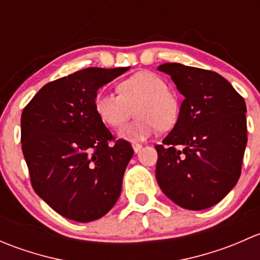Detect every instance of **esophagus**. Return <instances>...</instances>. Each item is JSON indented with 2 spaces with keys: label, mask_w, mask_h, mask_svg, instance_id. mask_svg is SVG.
Wrapping results in <instances>:
<instances>
[{
  "label": "esophagus",
  "mask_w": 260,
  "mask_h": 260,
  "mask_svg": "<svg viewBox=\"0 0 260 260\" xmlns=\"http://www.w3.org/2000/svg\"><path fill=\"white\" fill-rule=\"evenodd\" d=\"M132 147H133V151H135L136 153H138V152L142 149V145H140V143H133Z\"/></svg>",
  "instance_id": "34e87169"
}]
</instances>
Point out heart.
<instances>
[{
  "label": "heart",
  "instance_id": "obj_1",
  "mask_svg": "<svg viewBox=\"0 0 260 260\" xmlns=\"http://www.w3.org/2000/svg\"><path fill=\"white\" fill-rule=\"evenodd\" d=\"M119 94L98 91L94 109L107 125L118 128L124 124L133 109L135 120L119 131V137L131 142L145 141L157 128L167 129L175 125L180 108L177 99L167 89L162 78L151 72H138L118 84Z\"/></svg>",
  "mask_w": 260,
  "mask_h": 260
}]
</instances>
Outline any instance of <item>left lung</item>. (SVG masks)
I'll list each match as a JSON object with an SVG mask.
<instances>
[{"mask_svg":"<svg viewBox=\"0 0 260 260\" xmlns=\"http://www.w3.org/2000/svg\"><path fill=\"white\" fill-rule=\"evenodd\" d=\"M158 70L171 77L185 99L174 129L154 146L157 182L181 208H211L240 177L248 141L245 102L215 72L177 62Z\"/></svg>","mask_w":260,"mask_h":260,"instance_id":"obj_1","label":"left lung"}]
</instances>
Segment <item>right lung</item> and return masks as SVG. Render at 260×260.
Instances as JSON below:
<instances>
[{
	"instance_id": "add662e5",
	"label": "right lung",
	"mask_w": 260,
	"mask_h": 260,
	"mask_svg": "<svg viewBox=\"0 0 260 260\" xmlns=\"http://www.w3.org/2000/svg\"><path fill=\"white\" fill-rule=\"evenodd\" d=\"M129 68H86L50 81L21 115V143L35 192L57 214L79 222L104 216L117 203L133 156L94 109L101 86Z\"/></svg>"
}]
</instances>
